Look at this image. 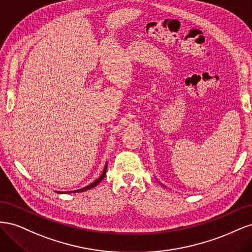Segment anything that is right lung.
I'll return each mask as SVG.
<instances>
[{
	"label": "right lung",
	"mask_w": 252,
	"mask_h": 252,
	"mask_svg": "<svg viewBox=\"0 0 252 252\" xmlns=\"http://www.w3.org/2000/svg\"><path fill=\"white\" fill-rule=\"evenodd\" d=\"M106 170H107V163H106V165H105V167H104V170H103V172H102V174H101V177L98 178L97 180H95L94 183H91L90 185H88V186H86V187H83V188H81V189H79V190H74V191H67V193H70V192H83V191H86V190H88V189H91V188L95 187V186L98 184V183H100V182L105 178Z\"/></svg>",
	"instance_id": "add662e5"
}]
</instances>
